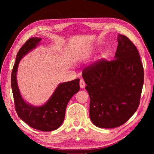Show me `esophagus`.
<instances>
[{"label":"esophagus","mask_w":154,"mask_h":154,"mask_svg":"<svg viewBox=\"0 0 154 154\" xmlns=\"http://www.w3.org/2000/svg\"><path fill=\"white\" fill-rule=\"evenodd\" d=\"M79 85H80L81 88H82V89H83V88H85V85L84 81L81 79H80V82H79Z\"/></svg>","instance_id":"obj_1"}]
</instances>
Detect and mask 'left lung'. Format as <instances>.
<instances>
[{"label": "left lung", "instance_id": "1", "mask_svg": "<svg viewBox=\"0 0 154 154\" xmlns=\"http://www.w3.org/2000/svg\"><path fill=\"white\" fill-rule=\"evenodd\" d=\"M111 62L100 60L83 71L90 98V117L96 126L113 128L131 118L139 105L144 71L137 49L126 36L118 35Z\"/></svg>", "mask_w": 154, "mask_h": 154}]
</instances>
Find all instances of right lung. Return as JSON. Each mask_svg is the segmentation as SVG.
<instances>
[{
	"mask_svg": "<svg viewBox=\"0 0 154 154\" xmlns=\"http://www.w3.org/2000/svg\"><path fill=\"white\" fill-rule=\"evenodd\" d=\"M41 40V38L32 37L20 48L13 68L11 83L15 110L20 118L33 128L49 132L58 129L63 123L68 103L79 91V79L60 83L48 101L41 106L30 105L22 98L17 82L18 64L28 52L39 45Z\"/></svg>",
	"mask_w": 154,
	"mask_h": 154,
	"instance_id": "obj_1",
	"label": "right lung"
}]
</instances>
